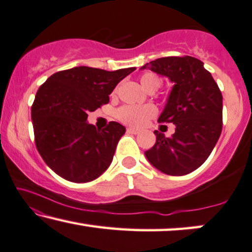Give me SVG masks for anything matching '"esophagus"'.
I'll return each mask as SVG.
<instances>
[{"label":"esophagus","mask_w":252,"mask_h":252,"mask_svg":"<svg viewBox=\"0 0 252 252\" xmlns=\"http://www.w3.org/2000/svg\"><path fill=\"white\" fill-rule=\"evenodd\" d=\"M126 132L132 133V134H137V133H139V130L133 129V127H126Z\"/></svg>","instance_id":"obj_1"}]
</instances>
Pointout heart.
<instances>
[{"mask_svg":"<svg viewBox=\"0 0 252 252\" xmlns=\"http://www.w3.org/2000/svg\"><path fill=\"white\" fill-rule=\"evenodd\" d=\"M140 84L144 89L157 90L161 87L162 80L154 73H145L140 76ZM157 114L153 105H125L118 109L116 116L120 121L131 126H141Z\"/></svg>","mask_w":252,"mask_h":252,"instance_id":"1","label":"heart"}]
</instances>
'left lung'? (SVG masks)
<instances>
[{
    "mask_svg": "<svg viewBox=\"0 0 252 252\" xmlns=\"http://www.w3.org/2000/svg\"><path fill=\"white\" fill-rule=\"evenodd\" d=\"M140 69H151L173 83L158 122L176 126L170 138L154 131L157 141L145 157L163 173L187 175L203 164L220 137L221 92L203 63L190 56L158 58Z\"/></svg>",
    "mask_w": 252,
    "mask_h": 252,
    "instance_id": "obj_1",
    "label": "left lung"
}]
</instances>
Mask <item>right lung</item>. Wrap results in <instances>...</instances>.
<instances>
[{"label": "right lung", "instance_id": "1", "mask_svg": "<svg viewBox=\"0 0 252 252\" xmlns=\"http://www.w3.org/2000/svg\"><path fill=\"white\" fill-rule=\"evenodd\" d=\"M134 69L79 66L55 73L40 87L32 106L35 145L57 175L88 183L111 165L126 127L109 122L99 130L87 122L88 113L107 104L118 83Z\"/></svg>", "mask_w": 252, "mask_h": 252}]
</instances>
